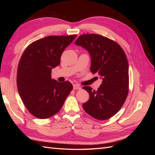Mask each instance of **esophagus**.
Wrapping results in <instances>:
<instances>
[{"label": "esophagus", "instance_id": "34e87169", "mask_svg": "<svg viewBox=\"0 0 155 155\" xmlns=\"http://www.w3.org/2000/svg\"><path fill=\"white\" fill-rule=\"evenodd\" d=\"M81 87L79 86V85L76 84H73V89L74 90H79V89H81Z\"/></svg>", "mask_w": 155, "mask_h": 155}]
</instances>
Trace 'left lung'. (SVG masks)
<instances>
[{
	"instance_id": "left-lung-1",
	"label": "left lung",
	"mask_w": 155,
	"mask_h": 155,
	"mask_svg": "<svg viewBox=\"0 0 155 155\" xmlns=\"http://www.w3.org/2000/svg\"><path fill=\"white\" fill-rule=\"evenodd\" d=\"M74 44L88 52L90 70L102 79L97 91L83 87L90 96L83 104L84 110L96 119H108L120 109L128 95L129 79L126 54L116 42L99 35H82Z\"/></svg>"
}]
</instances>
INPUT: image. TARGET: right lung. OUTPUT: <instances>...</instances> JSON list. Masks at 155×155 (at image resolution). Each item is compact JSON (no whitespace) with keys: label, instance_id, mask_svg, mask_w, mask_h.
I'll use <instances>...</instances> for the list:
<instances>
[{"label":"right lung","instance_id":"right-lung-1","mask_svg":"<svg viewBox=\"0 0 155 155\" xmlns=\"http://www.w3.org/2000/svg\"><path fill=\"white\" fill-rule=\"evenodd\" d=\"M77 35L48 36L32 42L26 48L19 61L17 88L26 108L41 119L61 110L72 85L60 83L51 78V71L60 64L64 49Z\"/></svg>","mask_w":155,"mask_h":155}]
</instances>
